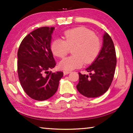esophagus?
Masks as SVG:
<instances>
[{"mask_svg":"<svg viewBox=\"0 0 133 133\" xmlns=\"http://www.w3.org/2000/svg\"><path fill=\"white\" fill-rule=\"evenodd\" d=\"M70 71H68V70H64L63 71V74L64 75H68L70 73Z\"/></svg>","mask_w":133,"mask_h":133,"instance_id":"obj_1","label":"esophagus"}]
</instances>
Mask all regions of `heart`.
<instances>
[{
  "instance_id": "1",
  "label": "heart",
  "mask_w": 133,
  "mask_h": 133,
  "mask_svg": "<svg viewBox=\"0 0 133 133\" xmlns=\"http://www.w3.org/2000/svg\"><path fill=\"white\" fill-rule=\"evenodd\" d=\"M102 48L101 40L93 31L80 27L66 30L64 33V40H54L51 50L54 55L64 58L70 49L73 55L60 62L59 66L65 70L80 68L83 63L90 64L94 61Z\"/></svg>"
}]
</instances>
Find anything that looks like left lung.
I'll return each instance as SVG.
<instances>
[{
    "instance_id": "8db88e82",
    "label": "left lung",
    "mask_w": 133,
    "mask_h": 133,
    "mask_svg": "<svg viewBox=\"0 0 133 133\" xmlns=\"http://www.w3.org/2000/svg\"><path fill=\"white\" fill-rule=\"evenodd\" d=\"M117 63L115 48L107 33L103 36L102 50L94 62L87 68L90 75L79 74L76 85L80 94L89 98L97 97L106 92L113 80Z\"/></svg>"
}]
</instances>
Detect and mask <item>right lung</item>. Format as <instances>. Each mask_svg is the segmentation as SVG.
<instances>
[{"instance_id": "add662e5", "label": "right lung", "mask_w": 133, "mask_h": 133, "mask_svg": "<svg viewBox=\"0 0 133 133\" xmlns=\"http://www.w3.org/2000/svg\"><path fill=\"white\" fill-rule=\"evenodd\" d=\"M54 27H42L22 40L17 51V73L22 88L30 98L43 101L57 90L62 71L51 73L56 66L50 49Z\"/></svg>"}]
</instances>
